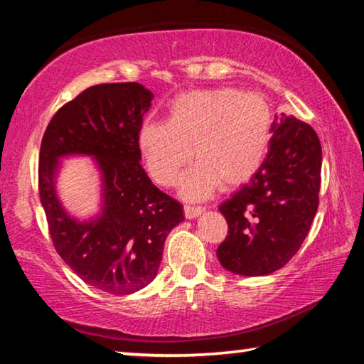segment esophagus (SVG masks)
<instances>
[{
    "mask_svg": "<svg viewBox=\"0 0 364 364\" xmlns=\"http://www.w3.org/2000/svg\"><path fill=\"white\" fill-rule=\"evenodd\" d=\"M205 208L200 207V205H184V217L186 218H196L199 217V215L204 212Z\"/></svg>",
    "mask_w": 364,
    "mask_h": 364,
    "instance_id": "34e87169",
    "label": "esophagus"
}]
</instances>
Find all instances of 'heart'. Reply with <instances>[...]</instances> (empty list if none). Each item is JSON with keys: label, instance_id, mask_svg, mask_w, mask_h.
Listing matches in <instances>:
<instances>
[{"label": "heart", "instance_id": "heart-1", "mask_svg": "<svg viewBox=\"0 0 364 364\" xmlns=\"http://www.w3.org/2000/svg\"><path fill=\"white\" fill-rule=\"evenodd\" d=\"M271 139L273 110L262 95L210 88L176 96L167 123H144L138 143L151 176L162 186H173L194 157L197 167L184 176L181 189L199 199L218 184L228 189L249 181L267 159Z\"/></svg>", "mask_w": 364, "mask_h": 364}]
</instances>
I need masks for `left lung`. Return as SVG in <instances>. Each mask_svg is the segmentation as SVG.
<instances>
[{
    "label": "left lung",
    "instance_id": "obj_1",
    "mask_svg": "<svg viewBox=\"0 0 364 364\" xmlns=\"http://www.w3.org/2000/svg\"><path fill=\"white\" fill-rule=\"evenodd\" d=\"M321 157V143L308 123L274 117L263 165L220 205L228 223V236L217 249L223 268L264 276L297 254L318 210Z\"/></svg>",
    "mask_w": 364,
    "mask_h": 364
}]
</instances>
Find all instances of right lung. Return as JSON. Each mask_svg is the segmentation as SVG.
I'll return each instance as SVG.
<instances>
[{"label":"right lung","instance_id":"1","mask_svg":"<svg viewBox=\"0 0 364 364\" xmlns=\"http://www.w3.org/2000/svg\"><path fill=\"white\" fill-rule=\"evenodd\" d=\"M152 97L134 82L90 86L53 115L41 139L38 191L54 249L86 284L114 295L156 278L165 239L184 220L183 205L139 164L138 136ZM69 153L93 155L103 173V215L88 224L70 219L53 189L57 159Z\"/></svg>","mask_w":364,"mask_h":364}]
</instances>
